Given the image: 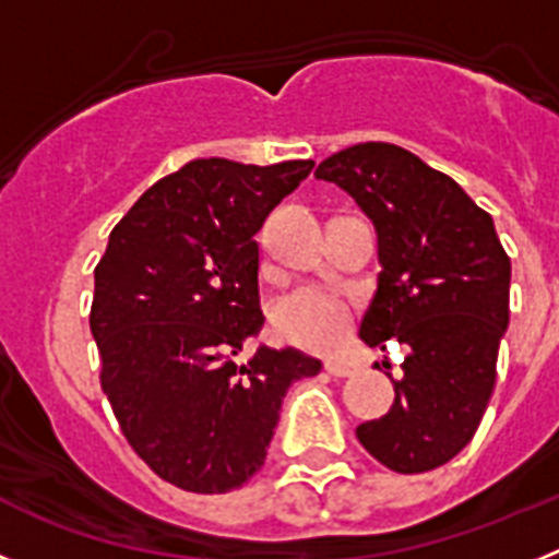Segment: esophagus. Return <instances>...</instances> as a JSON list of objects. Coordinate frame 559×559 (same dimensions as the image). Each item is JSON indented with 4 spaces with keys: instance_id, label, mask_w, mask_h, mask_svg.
I'll return each instance as SVG.
<instances>
[{
    "instance_id": "obj_1",
    "label": "esophagus",
    "mask_w": 559,
    "mask_h": 559,
    "mask_svg": "<svg viewBox=\"0 0 559 559\" xmlns=\"http://www.w3.org/2000/svg\"><path fill=\"white\" fill-rule=\"evenodd\" d=\"M324 369H328V374H333V378H349V374L355 372L349 364H344V360H324Z\"/></svg>"
}]
</instances>
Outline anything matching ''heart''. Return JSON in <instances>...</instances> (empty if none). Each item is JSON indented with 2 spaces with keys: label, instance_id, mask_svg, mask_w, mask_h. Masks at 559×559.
<instances>
[{
  "label": "heart",
  "instance_id": "obj_1",
  "mask_svg": "<svg viewBox=\"0 0 559 559\" xmlns=\"http://www.w3.org/2000/svg\"><path fill=\"white\" fill-rule=\"evenodd\" d=\"M271 322L276 333L305 349L341 347L353 328V310L338 294L313 285H302L283 294L271 308Z\"/></svg>",
  "mask_w": 559,
  "mask_h": 559
}]
</instances>
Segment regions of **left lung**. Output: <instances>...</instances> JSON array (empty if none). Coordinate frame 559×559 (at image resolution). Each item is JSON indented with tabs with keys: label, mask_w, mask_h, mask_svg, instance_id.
Returning <instances> with one entry per match:
<instances>
[{
	"label": "left lung",
	"mask_w": 559,
	"mask_h": 559,
	"mask_svg": "<svg viewBox=\"0 0 559 559\" xmlns=\"http://www.w3.org/2000/svg\"><path fill=\"white\" fill-rule=\"evenodd\" d=\"M316 179L349 192L378 231L383 271L360 338L412 349L392 408L360 423L358 442L394 473L433 471L471 442L490 403L510 324V257L490 215L406 147L360 142L328 156Z\"/></svg>",
	"instance_id": "left-lung-1"
}]
</instances>
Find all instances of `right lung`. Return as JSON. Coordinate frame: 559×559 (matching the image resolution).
<instances>
[{
  "label": "right lung",
  "mask_w": 559,
  "mask_h": 559,
  "mask_svg": "<svg viewBox=\"0 0 559 559\" xmlns=\"http://www.w3.org/2000/svg\"><path fill=\"white\" fill-rule=\"evenodd\" d=\"M310 170V159L187 162L114 226L95 269L103 392L136 456L187 492L243 487L288 386L322 369L294 347L235 360L265 322L254 235Z\"/></svg>",
  "instance_id": "1"
}]
</instances>
